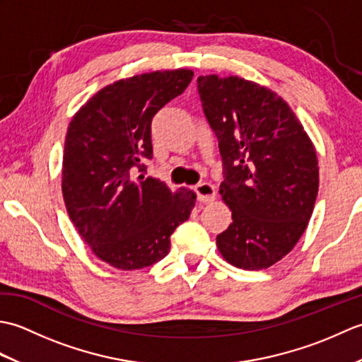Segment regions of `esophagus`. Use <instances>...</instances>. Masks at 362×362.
<instances>
[{
  "instance_id": "1",
  "label": "esophagus",
  "mask_w": 362,
  "mask_h": 362,
  "mask_svg": "<svg viewBox=\"0 0 362 362\" xmlns=\"http://www.w3.org/2000/svg\"><path fill=\"white\" fill-rule=\"evenodd\" d=\"M196 194H197L199 202L209 204V202H213L214 197H216V189H214V187L210 182H202L196 187Z\"/></svg>"
}]
</instances>
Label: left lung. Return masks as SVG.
Segmentation results:
<instances>
[{"mask_svg":"<svg viewBox=\"0 0 362 362\" xmlns=\"http://www.w3.org/2000/svg\"><path fill=\"white\" fill-rule=\"evenodd\" d=\"M205 118L219 141V193L233 222L216 236L230 264L259 271L294 249L316 204V149L291 107L238 76L197 79Z\"/></svg>","mask_w":362,"mask_h":362,"instance_id":"8db88e82","label":"left lung"}]
</instances>
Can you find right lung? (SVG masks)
I'll return each instance as SVG.
<instances>
[{
	"mask_svg": "<svg viewBox=\"0 0 362 362\" xmlns=\"http://www.w3.org/2000/svg\"><path fill=\"white\" fill-rule=\"evenodd\" d=\"M191 70L153 71L99 90L74 115L65 138L62 193L70 219L95 255L121 271L165 258L196 193H173L144 174L156 113L189 86Z\"/></svg>",
	"mask_w": 362,
	"mask_h": 362,
	"instance_id": "right-lung-1",
	"label": "right lung"
}]
</instances>
